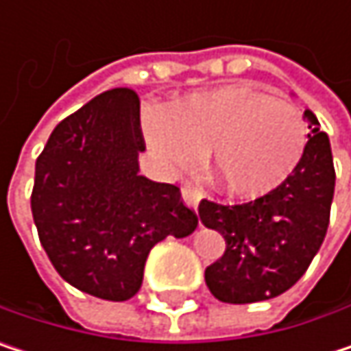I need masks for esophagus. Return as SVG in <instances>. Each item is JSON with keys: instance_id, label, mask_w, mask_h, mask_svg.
<instances>
[{"instance_id": "obj_1", "label": "esophagus", "mask_w": 351, "mask_h": 351, "mask_svg": "<svg viewBox=\"0 0 351 351\" xmlns=\"http://www.w3.org/2000/svg\"><path fill=\"white\" fill-rule=\"evenodd\" d=\"M180 195H182V201H184L189 207L197 209V205H199V201H201V193H199L197 189H193L191 184H184V186L180 189Z\"/></svg>"}]
</instances>
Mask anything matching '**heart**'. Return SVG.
<instances>
[{
  "instance_id": "heart-1",
  "label": "heart",
  "mask_w": 351,
  "mask_h": 351,
  "mask_svg": "<svg viewBox=\"0 0 351 351\" xmlns=\"http://www.w3.org/2000/svg\"><path fill=\"white\" fill-rule=\"evenodd\" d=\"M148 142L182 167L209 152L217 189L260 199L282 186L307 152V123L287 99L247 83L199 91L169 111H150Z\"/></svg>"
}]
</instances>
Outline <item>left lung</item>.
Instances as JSON below:
<instances>
[{"label": "left lung", "mask_w": 351, "mask_h": 351, "mask_svg": "<svg viewBox=\"0 0 351 351\" xmlns=\"http://www.w3.org/2000/svg\"><path fill=\"white\" fill-rule=\"evenodd\" d=\"M309 140L303 162L282 186L242 205L203 199L199 217L226 240L223 256L205 268V282L221 303H258L289 291L325 240L335 189L329 138L305 109Z\"/></svg>", "instance_id": "8db88e82"}]
</instances>
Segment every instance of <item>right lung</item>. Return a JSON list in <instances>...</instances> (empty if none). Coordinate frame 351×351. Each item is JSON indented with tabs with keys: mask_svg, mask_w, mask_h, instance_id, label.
<instances>
[{
	"mask_svg": "<svg viewBox=\"0 0 351 351\" xmlns=\"http://www.w3.org/2000/svg\"><path fill=\"white\" fill-rule=\"evenodd\" d=\"M144 150L140 99L119 87L64 117L36 160L40 244L69 285L97 299H132L150 250L197 228L178 186L138 173Z\"/></svg>",
	"mask_w": 351,
	"mask_h": 351,
	"instance_id": "1",
	"label": "right lung"
}]
</instances>
